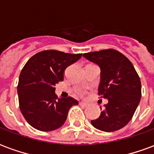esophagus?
<instances>
[{
	"mask_svg": "<svg viewBox=\"0 0 154 154\" xmlns=\"http://www.w3.org/2000/svg\"><path fill=\"white\" fill-rule=\"evenodd\" d=\"M80 106L82 107H87V103H84V102H80Z\"/></svg>",
	"mask_w": 154,
	"mask_h": 154,
	"instance_id": "esophagus-1",
	"label": "esophagus"
}]
</instances>
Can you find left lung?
I'll list each match as a JSON object with an SVG mask.
<instances>
[{
    "label": "left lung",
    "mask_w": 154,
    "mask_h": 154,
    "mask_svg": "<svg viewBox=\"0 0 154 154\" xmlns=\"http://www.w3.org/2000/svg\"><path fill=\"white\" fill-rule=\"evenodd\" d=\"M82 56L100 67L99 96L108 100L99 118L91 121V125L105 132L122 129L132 119L140 102L139 75L131 62L115 49L91 52Z\"/></svg>",
    "instance_id": "1"
}]
</instances>
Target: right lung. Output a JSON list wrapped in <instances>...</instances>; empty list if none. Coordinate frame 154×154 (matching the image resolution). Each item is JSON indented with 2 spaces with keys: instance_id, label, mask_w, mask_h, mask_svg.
<instances>
[{
  "instance_id": "1",
  "label": "right lung",
  "mask_w": 154,
  "mask_h": 154,
  "mask_svg": "<svg viewBox=\"0 0 154 154\" xmlns=\"http://www.w3.org/2000/svg\"><path fill=\"white\" fill-rule=\"evenodd\" d=\"M82 54H65L45 50L31 57L23 67L19 77L20 109L27 122L40 131L60 128L72 106L78 101L72 97L58 98L55 86L63 81L64 71L76 63Z\"/></svg>"
}]
</instances>
